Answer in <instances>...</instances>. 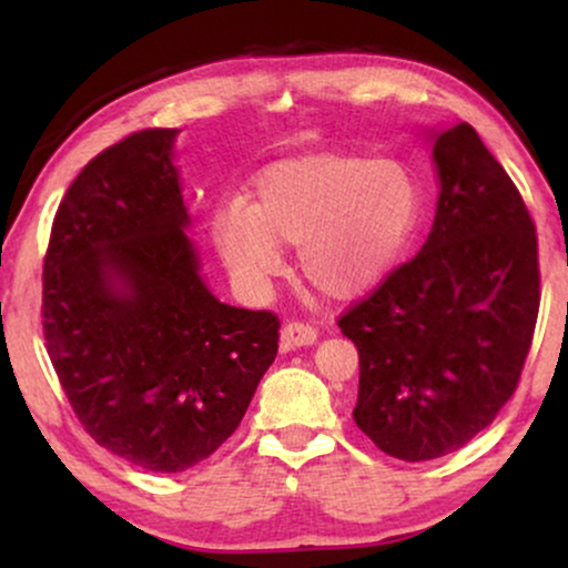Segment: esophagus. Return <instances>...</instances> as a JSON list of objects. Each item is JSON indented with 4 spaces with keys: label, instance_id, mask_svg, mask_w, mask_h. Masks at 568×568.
<instances>
[{
    "label": "esophagus",
    "instance_id": "1",
    "mask_svg": "<svg viewBox=\"0 0 568 568\" xmlns=\"http://www.w3.org/2000/svg\"><path fill=\"white\" fill-rule=\"evenodd\" d=\"M282 341L286 348H297V346H313L317 341V328L310 323H286L282 328Z\"/></svg>",
    "mask_w": 568,
    "mask_h": 568
}]
</instances>
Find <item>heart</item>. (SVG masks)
I'll return each instance as SVG.
<instances>
[{"label": "heart", "mask_w": 568, "mask_h": 568, "mask_svg": "<svg viewBox=\"0 0 568 568\" xmlns=\"http://www.w3.org/2000/svg\"><path fill=\"white\" fill-rule=\"evenodd\" d=\"M418 220V183L400 160L315 154L268 168L253 204L214 216V243L232 274L263 286L297 245L302 276L325 297L367 292L400 258Z\"/></svg>", "instance_id": "heart-1"}]
</instances>
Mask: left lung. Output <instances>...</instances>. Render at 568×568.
Listing matches in <instances>:
<instances>
[{
    "instance_id": "1",
    "label": "left lung",
    "mask_w": 568,
    "mask_h": 568,
    "mask_svg": "<svg viewBox=\"0 0 568 568\" xmlns=\"http://www.w3.org/2000/svg\"><path fill=\"white\" fill-rule=\"evenodd\" d=\"M439 201L414 258L338 317L359 352L354 422L390 457L468 445L517 390L540 310L535 222L470 123L434 142Z\"/></svg>"
}]
</instances>
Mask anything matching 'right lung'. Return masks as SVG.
<instances>
[{"label": "right lung", "mask_w": 568, "mask_h": 568, "mask_svg": "<svg viewBox=\"0 0 568 568\" xmlns=\"http://www.w3.org/2000/svg\"><path fill=\"white\" fill-rule=\"evenodd\" d=\"M178 129L134 131L61 199L43 258L45 352L82 429L152 473L206 460L243 422L278 352V315L199 278Z\"/></svg>", "instance_id": "add662e5"}]
</instances>
